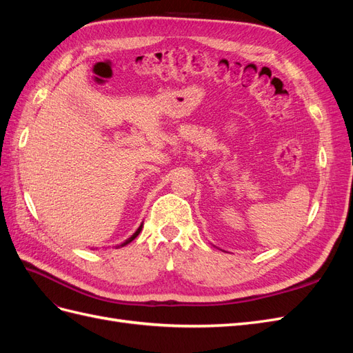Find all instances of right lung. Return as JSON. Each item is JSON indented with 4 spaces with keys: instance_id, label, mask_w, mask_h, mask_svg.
<instances>
[{
    "instance_id": "obj_1",
    "label": "right lung",
    "mask_w": 353,
    "mask_h": 353,
    "mask_svg": "<svg viewBox=\"0 0 353 353\" xmlns=\"http://www.w3.org/2000/svg\"><path fill=\"white\" fill-rule=\"evenodd\" d=\"M141 230H143V222H141V225L137 228V231H135V232L132 234V236H131L130 239H126V240H125L123 243H121V244H117V245H116V249H119V248H123V245H126V244H130V243H131V241H132V240H134V239H135V237L138 236V234H140V232H141Z\"/></svg>"
}]
</instances>
